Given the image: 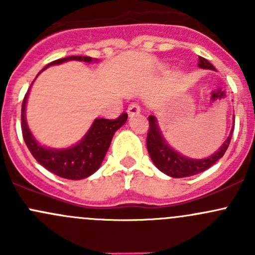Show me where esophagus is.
<instances>
[{
	"label": "esophagus",
	"mask_w": 255,
	"mask_h": 255,
	"mask_svg": "<svg viewBox=\"0 0 255 255\" xmlns=\"http://www.w3.org/2000/svg\"><path fill=\"white\" fill-rule=\"evenodd\" d=\"M140 112V107L138 104H130L129 106H128V110H127V113L129 117H133V116H137L138 113Z\"/></svg>",
	"instance_id": "obj_1"
}]
</instances>
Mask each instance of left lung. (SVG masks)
<instances>
[{"instance_id": "obj_1", "label": "left lung", "mask_w": 255, "mask_h": 255, "mask_svg": "<svg viewBox=\"0 0 255 255\" xmlns=\"http://www.w3.org/2000/svg\"><path fill=\"white\" fill-rule=\"evenodd\" d=\"M197 63H199V66L201 69L216 70L215 66L206 59L202 58V56H199ZM148 120L149 129L148 135H146V149H148L149 155H150L153 163L155 164V166L161 173L166 174V175L171 177L192 176L211 168L218 159H221L225 155L226 150H227L228 145L231 143V138H232L233 133L232 128L231 134L228 135V138L222 144V146L211 156L205 159H191L181 155V154L177 153L176 150H174L169 145L165 138H164L163 133H161L160 128H159L155 116H149Z\"/></svg>"}]
</instances>
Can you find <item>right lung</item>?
Returning <instances> with one entry per match:
<instances>
[{
  "mask_svg": "<svg viewBox=\"0 0 255 255\" xmlns=\"http://www.w3.org/2000/svg\"><path fill=\"white\" fill-rule=\"evenodd\" d=\"M69 60L91 63L94 59L90 58V56H68V58L51 61L43 70H45L50 65H58V64L65 63ZM42 71H39V74ZM30 87H32V85H30ZM28 94H29V90L27 91L24 100H23L20 125H22L23 139H24L28 149L34 156L35 160L55 175L69 180L85 179V177L92 175L95 171H97L107 150H109L113 134L127 121V113H122L116 120L96 118L90 127L89 132L84 135V138L78 144L70 146V148L51 149L38 143L28 128L27 120H25V105H27Z\"/></svg>",
  "mask_w": 255,
  "mask_h": 255,
  "instance_id": "obj_1",
  "label": "right lung"
}]
</instances>
